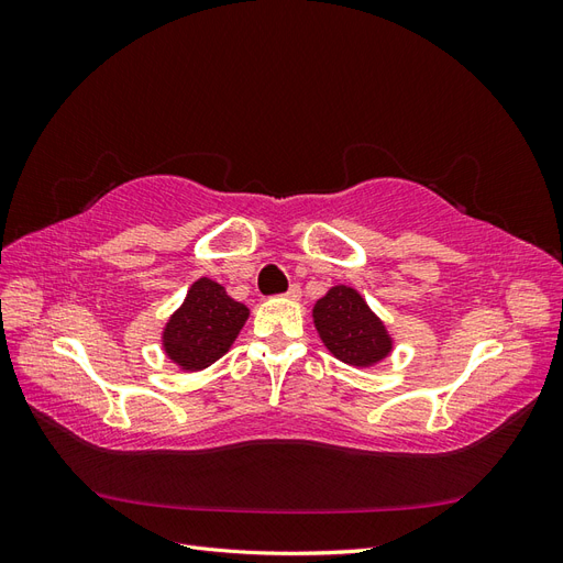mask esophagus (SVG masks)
I'll return each mask as SVG.
<instances>
[{
	"instance_id": "esophagus-1",
	"label": "esophagus",
	"mask_w": 563,
	"mask_h": 563,
	"mask_svg": "<svg viewBox=\"0 0 563 563\" xmlns=\"http://www.w3.org/2000/svg\"><path fill=\"white\" fill-rule=\"evenodd\" d=\"M288 300H300V296H302V291H300V286L298 284H291V288H288V291L284 294Z\"/></svg>"
}]
</instances>
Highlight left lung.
<instances>
[{
	"mask_svg": "<svg viewBox=\"0 0 563 563\" xmlns=\"http://www.w3.org/2000/svg\"><path fill=\"white\" fill-rule=\"evenodd\" d=\"M312 317L323 345L340 362L366 368L383 362L391 352L385 323L350 286H333L317 300Z\"/></svg>",
	"mask_w": 563,
	"mask_h": 563,
	"instance_id": "left-lung-1",
	"label": "left lung"
}]
</instances>
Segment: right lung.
<instances>
[{
    "label": "right lung",
    "instance_id": "obj_1",
    "mask_svg": "<svg viewBox=\"0 0 563 563\" xmlns=\"http://www.w3.org/2000/svg\"><path fill=\"white\" fill-rule=\"evenodd\" d=\"M249 319V308L225 288L201 277L168 319L162 343L168 360L183 371H201L223 356Z\"/></svg>",
    "mask_w": 563,
    "mask_h": 563
}]
</instances>
